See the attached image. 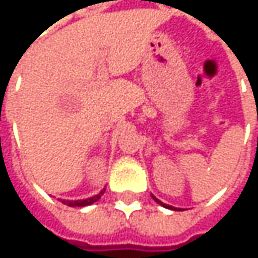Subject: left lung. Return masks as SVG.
<instances>
[{
  "instance_id": "obj_1",
  "label": "left lung",
  "mask_w": 258,
  "mask_h": 258,
  "mask_svg": "<svg viewBox=\"0 0 258 258\" xmlns=\"http://www.w3.org/2000/svg\"><path fill=\"white\" fill-rule=\"evenodd\" d=\"M152 199H154V200H155V202H157V203H160V205H161V206H164V208H167V209H173V208H172V206H167V205H164V203H163V202H160V200H158V199H157V197H154V196H152Z\"/></svg>"
}]
</instances>
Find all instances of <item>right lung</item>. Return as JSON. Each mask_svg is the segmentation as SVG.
<instances>
[{
  "instance_id": "1",
  "label": "right lung",
  "mask_w": 258,
  "mask_h": 258,
  "mask_svg": "<svg viewBox=\"0 0 258 258\" xmlns=\"http://www.w3.org/2000/svg\"><path fill=\"white\" fill-rule=\"evenodd\" d=\"M104 191H106V188H103L97 196H94V197H89V199H83V200H62V203L64 205H67V206H72V208H82V206H89V205H92V203H95L97 200H100L101 199V196L104 194Z\"/></svg>"
}]
</instances>
